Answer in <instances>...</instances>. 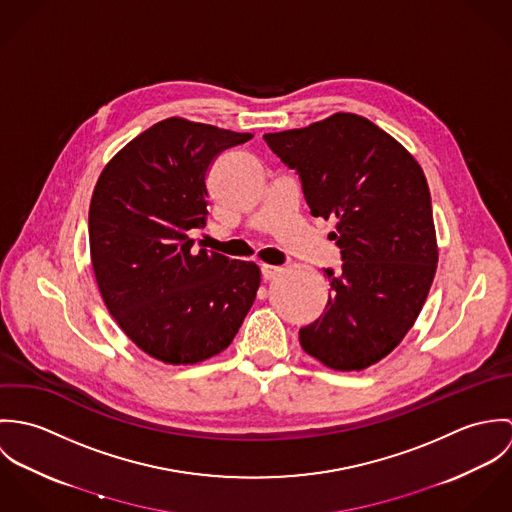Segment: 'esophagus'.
I'll list each match as a JSON object with an SVG mask.
<instances>
[{
    "label": "esophagus",
    "instance_id": "obj_1",
    "mask_svg": "<svg viewBox=\"0 0 512 512\" xmlns=\"http://www.w3.org/2000/svg\"><path fill=\"white\" fill-rule=\"evenodd\" d=\"M260 272H262V278L264 280H272V278H276L280 272H282V268H278V266H262L260 268Z\"/></svg>",
    "mask_w": 512,
    "mask_h": 512
}]
</instances>
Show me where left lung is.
Returning a JSON list of instances; mask_svg holds the SVG:
<instances>
[{"label":"left lung","mask_w":512,"mask_h":512,"mask_svg":"<svg viewBox=\"0 0 512 512\" xmlns=\"http://www.w3.org/2000/svg\"><path fill=\"white\" fill-rule=\"evenodd\" d=\"M264 142L295 171L313 217L337 219L329 234L341 270L327 268L323 315L299 329L303 351L335 370L384 359L412 329L438 264L428 181L392 136L357 114H333Z\"/></svg>","instance_id":"8db88e82"}]
</instances>
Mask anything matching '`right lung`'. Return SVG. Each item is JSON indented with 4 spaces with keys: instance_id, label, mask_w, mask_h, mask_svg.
Instances as JSON below:
<instances>
[{
    "instance_id": "add662e5",
    "label": "right lung",
    "mask_w": 512,
    "mask_h": 512,
    "mask_svg": "<svg viewBox=\"0 0 512 512\" xmlns=\"http://www.w3.org/2000/svg\"><path fill=\"white\" fill-rule=\"evenodd\" d=\"M250 138L167 118L124 147L94 187L88 238L98 288L124 333L157 361L219 355L256 299V264L195 252L187 236L205 226L213 159Z\"/></svg>"
}]
</instances>
